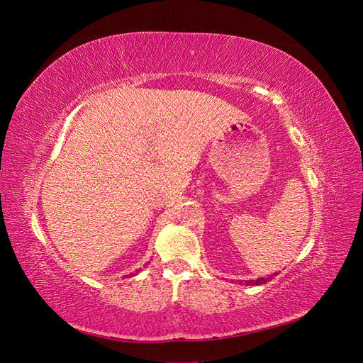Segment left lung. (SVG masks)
<instances>
[{
    "mask_svg": "<svg viewBox=\"0 0 363 363\" xmlns=\"http://www.w3.org/2000/svg\"><path fill=\"white\" fill-rule=\"evenodd\" d=\"M274 276H276V274H274ZM272 277V276H271ZM269 277H260V279H257V280H247V284H262V283H267V280H268Z\"/></svg>",
    "mask_w": 363,
    "mask_h": 363,
    "instance_id": "left-lung-1",
    "label": "left lung"
}]
</instances>
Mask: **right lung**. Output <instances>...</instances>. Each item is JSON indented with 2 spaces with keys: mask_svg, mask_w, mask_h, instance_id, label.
<instances>
[{
  "mask_svg": "<svg viewBox=\"0 0 363 363\" xmlns=\"http://www.w3.org/2000/svg\"><path fill=\"white\" fill-rule=\"evenodd\" d=\"M131 276H133V274H131Z\"/></svg>",
  "mask_w": 363,
  "mask_h": 363,
  "instance_id": "1",
  "label": "right lung"
}]
</instances>
